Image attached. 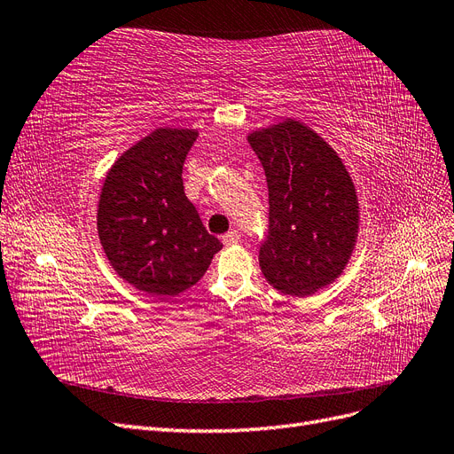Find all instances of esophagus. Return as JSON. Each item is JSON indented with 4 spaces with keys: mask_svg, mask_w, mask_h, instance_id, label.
<instances>
[{
    "mask_svg": "<svg viewBox=\"0 0 454 454\" xmlns=\"http://www.w3.org/2000/svg\"><path fill=\"white\" fill-rule=\"evenodd\" d=\"M222 240H223L225 246H235V244L240 242V232L237 229H231L229 232H225V235L222 237Z\"/></svg>",
    "mask_w": 454,
    "mask_h": 454,
    "instance_id": "esophagus-1",
    "label": "esophagus"
}]
</instances>
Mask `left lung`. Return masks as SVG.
Returning <instances> with one entry per match:
<instances>
[{
    "instance_id": "obj_1",
    "label": "left lung",
    "mask_w": 454,
    "mask_h": 454,
    "mask_svg": "<svg viewBox=\"0 0 454 454\" xmlns=\"http://www.w3.org/2000/svg\"><path fill=\"white\" fill-rule=\"evenodd\" d=\"M263 164L269 225L259 267L278 292L305 297L345 269L358 235V199L335 151L297 121L248 138Z\"/></svg>"
}]
</instances>
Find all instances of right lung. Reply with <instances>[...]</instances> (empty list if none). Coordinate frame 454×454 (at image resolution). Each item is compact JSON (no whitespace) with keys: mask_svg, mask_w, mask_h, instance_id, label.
I'll use <instances>...</instances> for the list:
<instances>
[{"mask_svg":"<svg viewBox=\"0 0 454 454\" xmlns=\"http://www.w3.org/2000/svg\"><path fill=\"white\" fill-rule=\"evenodd\" d=\"M195 140V130H155L121 155L102 187L98 235L109 263L136 290L157 297L197 284L223 246L184 191Z\"/></svg>","mask_w":454,"mask_h":454,"instance_id":"right-lung-1","label":"right lung"}]
</instances>
